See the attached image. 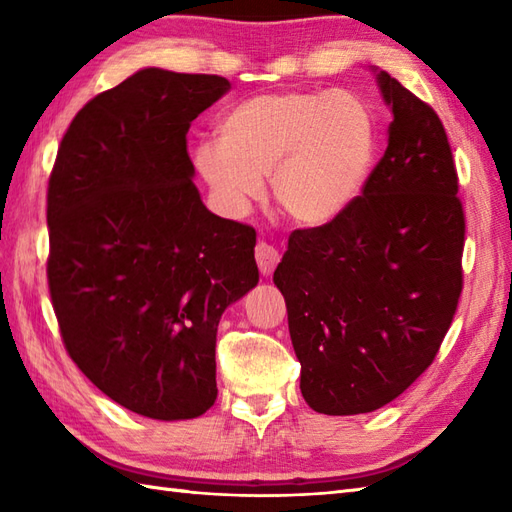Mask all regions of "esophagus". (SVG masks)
Instances as JSON below:
<instances>
[{
    "instance_id": "obj_1",
    "label": "esophagus",
    "mask_w": 512,
    "mask_h": 512,
    "mask_svg": "<svg viewBox=\"0 0 512 512\" xmlns=\"http://www.w3.org/2000/svg\"><path fill=\"white\" fill-rule=\"evenodd\" d=\"M255 259H257L259 273L268 277V275H273V270L279 264V250L266 242H259L255 248Z\"/></svg>"
}]
</instances>
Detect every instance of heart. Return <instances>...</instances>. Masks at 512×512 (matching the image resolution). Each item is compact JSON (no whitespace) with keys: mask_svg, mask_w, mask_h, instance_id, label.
I'll list each match as a JSON object with an SVG mask.
<instances>
[{"mask_svg":"<svg viewBox=\"0 0 512 512\" xmlns=\"http://www.w3.org/2000/svg\"><path fill=\"white\" fill-rule=\"evenodd\" d=\"M217 132L193 147L217 209L246 215L270 173L275 204L303 226L332 222L358 198L376 147L372 112L347 90L259 94L228 110Z\"/></svg>","mask_w":512,"mask_h":512,"instance_id":"1","label":"heart"}]
</instances>
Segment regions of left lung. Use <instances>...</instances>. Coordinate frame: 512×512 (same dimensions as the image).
<instances>
[{
  "label": "left lung",
  "instance_id": "obj_1",
  "mask_svg": "<svg viewBox=\"0 0 512 512\" xmlns=\"http://www.w3.org/2000/svg\"><path fill=\"white\" fill-rule=\"evenodd\" d=\"M394 121L363 195L288 239L273 281L286 299L301 394L328 416L398 398L433 358L462 292L464 211L442 121L372 68Z\"/></svg>",
  "mask_w": 512,
  "mask_h": 512
}]
</instances>
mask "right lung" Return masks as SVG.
<instances>
[{"mask_svg": "<svg viewBox=\"0 0 512 512\" xmlns=\"http://www.w3.org/2000/svg\"><path fill=\"white\" fill-rule=\"evenodd\" d=\"M224 76L145 68L74 116L48 182V286L65 350L125 409L189 420L213 407L222 312L257 286L255 228L193 184L191 121Z\"/></svg>", "mask_w": 512, "mask_h": 512, "instance_id": "obj_1", "label": "right lung"}]
</instances>
